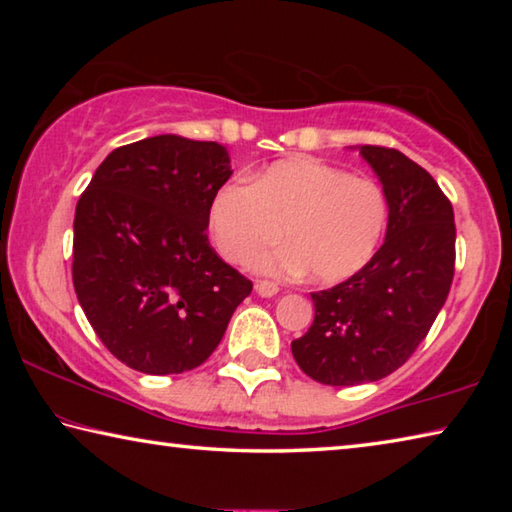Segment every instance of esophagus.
Returning a JSON list of instances; mask_svg holds the SVG:
<instances>
[{
    "label": "esophagus",
    "instance_id": "34e87169",
    "mask_svg": "<svg viewBox=\"0 0 512 512\" xmlns=\"http://www.w3.org/2000/svg\"><path fill=\"white\" fill-rule=\"evenodd\" d=\"M255 291H257V296H262V298H273L280 289H277V284L264 280V282L255 284Z\"/></svg>",
    "mask_w": 512,
    "mask_h": 512
}]
</instances>
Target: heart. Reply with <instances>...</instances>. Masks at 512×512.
I'll return each instance as SVG.
<instances>
[{"mask_svg":"<svg viewBox=\"0 0 512 512\" xmlns=\"http://www.w3.org/2000/svg\"><path fill=\"white\" fill-rule=\"evenodd\" d=\"M386 221V194L375 180L316 158L277 162L250 185L225 183L207 214L214 246L228 262H248L282 230L287 244L253 266L280 277L311 271L323 284L363 271L377 255Z\"/></svg>","mask_w":512,"mask_h":512,"instance_id":"obj_1","label":"heart"}]
</instances>
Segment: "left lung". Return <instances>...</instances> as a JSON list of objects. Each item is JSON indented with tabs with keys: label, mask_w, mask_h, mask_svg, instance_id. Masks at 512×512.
I'll return each mask as SVG.
<instances>
[{
	"label": "left lung",
	"mask_w": 512,
	"mask_h": 512,
	"mask_svg": "<svg viewBox=\"0 0 512 512\" xmlns=\"http://www.w3.org/2000/svg\"><path fill=\"white\" fill-rule=\"evenodd\" d=\"M359 155L386 194V239L363 271L311 293L314 323L291 343L300 370L327 386L368 384L400 368L454 277V210L436 180L395 149L366 144Z\"/></svg>",
	"instance_id": "left-lung-1"
}]
</instances>
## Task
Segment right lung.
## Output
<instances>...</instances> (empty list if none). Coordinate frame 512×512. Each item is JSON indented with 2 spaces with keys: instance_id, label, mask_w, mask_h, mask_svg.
Returning <instances> with one entry per match:
<instances>
[{
  "instance_id": "obj_1",
  "label": "right lung",
  "mask_w": 512,
  "mask_h": 512,
  "mask_svg": "<svg viewBox=\"0 0 512 512\" xmlns=\"http://www.w3.org/2000/svg\"><path fill=\"white\" fill-rule=\"evenodd\" d=\"M230 176L225 146L155 135L112 151L76 203V298L128 368L201 366L253 291L205 235L212 196Z\"/></svg>"
}]
</instances>
